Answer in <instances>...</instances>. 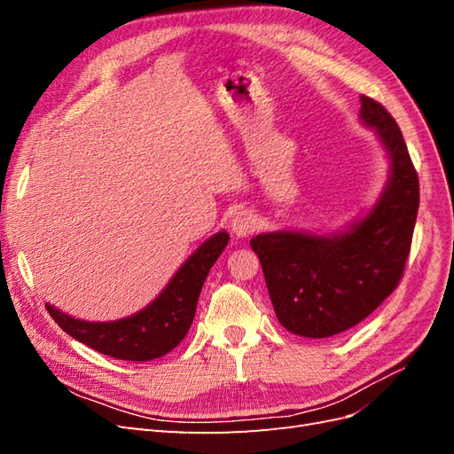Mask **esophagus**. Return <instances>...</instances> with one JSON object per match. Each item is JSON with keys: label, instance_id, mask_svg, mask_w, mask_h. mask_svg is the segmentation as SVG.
<instances>
[{"label": "esophagus", "instance_id": "esophagus-1", "mask_svg": "<svg viewBox=\"0 0 454 454\" xmlns=\"http://www.w3.org/2000/svg\"><path fill=\"white\" fill-rule=\"evenodd\" d=\"M257 227V217L250 210H240L231 219V231L235 232L239 239L248 237Z\"/></svg>", "mask_w": 454, "mask_h": 454}]
</instances>
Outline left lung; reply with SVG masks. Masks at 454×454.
Wrapping results in <instances>:
<instances>
[{"instance_id": "8db88e82", "label": "left lung", "mask_w": 454, "mask_h": 454, "mask_svg": "<svg viewBox=\"0 0 454 454\" xmlns=\"http://www.w3.org/2000/svg\"><path fill=\"white\" fill-rule=\"evenodd\" d=\"M360 121L387 153V184L371 208L337 231L278 229L250 244L263 267L278 322L295 335L325 339L360 324L400 282L419 212V176L400 127L360 96Z\"/></svg>"}]
</instances>
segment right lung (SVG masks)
I'll return each instance as SVG.
<instances>
[{
    "label": "right lung",
    "instance_id": "1",
    "mask_svg": "<svg viewBox=\"0 0 454 454\" xmlns=\"http://www.w3.org/2000/svg\"><path fill=\"white\" fill-rule=\"evenodd\" d=\"M227 242L229 232L223 229L204 240L147 307L125 318L90 322L66 314L51 303L45 307L67 335L94 350L117 360H157L174 350L187 335L202 284Z\"/></svg>",
    "mask_w": 454,
    "mask_h": 454
}]
</instances>
